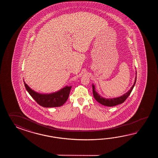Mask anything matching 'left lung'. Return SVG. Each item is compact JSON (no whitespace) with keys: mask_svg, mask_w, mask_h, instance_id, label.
Segmentation results:
<instances>
[{"mask_svg":"<svg viewBox=\"0 0 158 158\" xmlns=\"http://www.w3.org/2000/svg\"><path fill=\"white\" fill-rule=\"evenodd\" d=\"M136 80H137V71H135V77L134 80V84L132 85L130 90H128L126 93L123 94L120 97L114 98H105L102 97L101 95H99L98 93V92H97V91L95 90V86L94 84H93L92 87H93V93L94 98L99 103H101V104H102L103 106H107V107H113V106H115L118 104H121L124 102H125V101L127 99V98L131 93V91L134 88L135 82H136Z\"/></svg>","mask_w":158,"mask_h":158,"instance_id":"obj_1","label":"left lung"}]
</instances>
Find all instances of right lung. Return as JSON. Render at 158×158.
<instances>
[{
	"instance_id": "right-lung-1",
	"label": "right lung",
	"mask_w": 158,
	"mask_h": 158,
	"mask_svg": "<svg viewBox=\"0 0 158 158\" xmlns=\"http://www.w3.org/2000/svg\"><path fill=\"white\" fill-rule=\"evenodd\" d=\"M25 87L30 96L38 104L44 107H57L63 106L67 101L72 86H65L60 90L50 94H42L32 90L24 80Z\"/></svg>"
}]
</instances>
